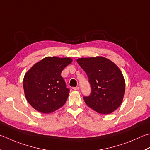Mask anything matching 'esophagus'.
Segmentation results:
<instances>
[{
  "label": "esophagus",
  "instance_id": "1",
  "mask_svg": "<svg viewBox=\"0 0 150 150\" xmlns=\"http://www.w3.org/2000/svg\"><path fill=\"white\" fill-rule=\"evenodd\" d=\"M73 90H79V87H73Z\"/></svg>",
  "mask_w": 150,
  "mask_h": 150
}]
</instances>
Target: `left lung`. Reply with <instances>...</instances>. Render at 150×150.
Instances as JSON below:
<instances>
[{
	"instance_id": "1",
	"label": "left lung",
	"mask_w": 150,
	"mask_h": 150,
	"mask_svg": "<svg viewBox=\"0 0 150 150\" xmlns=\"http://www.w3.org/2000/svg\"><path fill=\"white\" fill-rule=\"evenodd\" d=\"M78 64L89 79L92 92L84 97L86 104L102 114L113 112L122 104L125 84L121 70L103 57L80 58Z\"/></svg>"
}]
</instances>
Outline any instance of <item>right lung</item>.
<instances>
[{
	"instance_id": "obj_1",
	"label": "right lung",
	"mask_w": 150,
	"mask_h": 150,
	"mask_svg": "<svg viewBox=\"0 0 150 150\" xmlns=\"http://www.w3.org/2000/svg\"><path fill=\"white\" fill-rule=\"evenodd\" d=\"M72 61L69 57H47L25 73L23 79L25 98L35 110L49 114L65 104L69 90L66 88L61 73Z\"/></svg>"
}]
</instances>
